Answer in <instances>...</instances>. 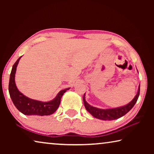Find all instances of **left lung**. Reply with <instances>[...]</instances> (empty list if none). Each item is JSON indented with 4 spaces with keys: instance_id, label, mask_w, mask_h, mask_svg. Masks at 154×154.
Returning a JSON list of instances; mask_svg holds the SVG:
<instances>
[{
    "instance_id": "left-lung-1",
    "label": "left lung",
    "mask_w": 154,
    "mask_h": 154,
    "mask_svg": "<svg viewBox=\"0 0 154 154\" xmlns=\"http://www.w3.org/2000/svg\"><path fill=\"white\" fill-rule=\"evenodd\" d=\"M140 94V84L139 85V89H138V92L137 93L136 96H134V98L132 99V100L127 104V105L119 106V107L117 108H113V109H98L95 106H91L89 105L85 100V94L83 95V103H84V106L86 110L89 112V113L92 115V116L94 118L102 119V120H114V119H117L121 117L124 116V115H126L128 112L130 111L132 108L133 107L135 103H137L138 100V98Z\"/></svg>"
}]
</instances>
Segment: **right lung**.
Returning <instances> with one entry per match:
<instances>
[{
    "instance_id": "right-lung-1",
    "label": "right lung",
    "mask_w": 154,
    "mask_h": 154,
    "mask_svg": "<svg viewBox=\"0 0 154 154\" xmlns=\"http://www.w3.org/2000/svg\"><path fill=\"white\" fill-rule=\"evenodd\" d=\"M21 58L22 56L17 59L13 66L9 78V92L13 103L21 113L26 116H43L53 114L59 107L62 95L66 92V90H69L70 88L60 91L53 100L48 102H42V101L34 100L26 96L17 89L15 82V72Z\"/></svg>"
}]
</instances>
